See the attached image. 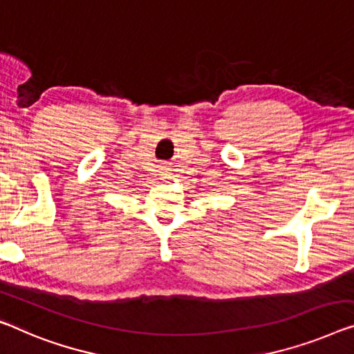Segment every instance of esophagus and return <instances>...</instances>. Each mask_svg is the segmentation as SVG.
Here are the masks:
<instances>
[{"mask_svg": "<svg viewBox=\"0 0 354 354\" xmlns=\"http://www.w3.org/2000/svg\"><path fill=\"white\" fill-rule=\"evenodd\" d=\"M163 176H165V178H170V176H171V173L168 171V170H165V171H163Z\"/></svg>", "mask_w": 354, "mask_h": 354, "instance_id": "1", "label": "esophagus"}]
</instances>
